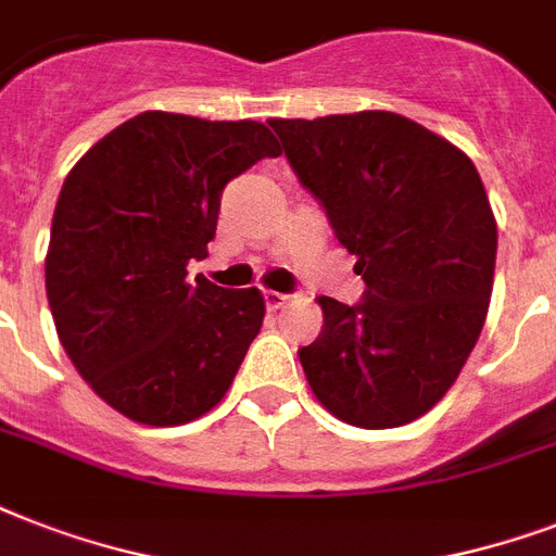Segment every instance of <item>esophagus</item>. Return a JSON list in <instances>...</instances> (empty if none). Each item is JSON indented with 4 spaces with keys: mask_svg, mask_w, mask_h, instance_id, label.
Segmentation results:
<instances>
[{
    "mask_svg": "<svg viewBox=\"0 0 556 556\" xmlns=\"http://www.w3.org/2000/svg\"><path fill=\"white\" fill-rule=\"evenodd\" d=\"M288 300H291L288 294H279V291H265V305H268V312H279V308H282Z\"/></svg>",
    "mask_w": 556,
    "mask_h": 556,
    "instance_id": "obj_1",
    "label": "esophagus"
}]
</instances>
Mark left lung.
Instances as JSON below:
<instances>
[{
  "label": "left lung",
  "mask_w": 556,
  "mask_h": 556,
  "mask_svg": "<svg viewBox=\"0 0 556 556\" xmlns=\"http://www.w3.org/2000/svg\"><path fill=\"white\" fill-rule=\"evenodd\" d=\"M268 124L366 282L361 305L317 296L305 380L340 421L404 427L447 395L482 334L496 268L482 178L447 138L395 112Z\"/></svg>",
  "instance_id": "1"
}]
</instances>
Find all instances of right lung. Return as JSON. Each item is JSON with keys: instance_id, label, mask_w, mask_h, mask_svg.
<instances>
[{"instance_id": "add662e5", "label": "right lung", "mask_w": 556, "mask_h": 556, "mask_svg": "<svg viewBox=\"0 0 556 556\" xmlns=\"http://www.w3.org/2000/svg\"><path fill=\"white\" fill-rule=\"evenodd\" d=\"M279 143L256 121L141 112L65 178L46 253L56 338L80 378L129 421L176 427L225 397L260 334V288L213 286L222 190Z\"/></svg>"}]
</instances>
